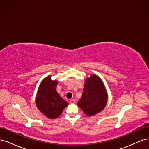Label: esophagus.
Wrapping results in <instances>:
<instances>
[{
    "label": "esophagus",
    "mask_w": 149,
    "mask_h": 149,
    "mask_svg": "<svg viewBox=\"0 0 149 149\" xmlns=\"http://www.w3.org/2000/svg\"><path fill=\"white\" fill-rule=\"evenodd\" d=\"M70 102L71 104H74V103L76 102V101H75V100H73V99H72V100H71L70 101Z\"/></svg>",
    "instance_id": "1"
}]
</instances>
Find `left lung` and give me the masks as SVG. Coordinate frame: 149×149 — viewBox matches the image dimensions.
<instances>
[{
  "label": "left lung",
  "mask_w": 149,
  "mask_h": 149,
  "mask_svg": "<svg viewBox=\"0 0 149 149\" xmlns=\"http://www.w3.org/2000/svg\"><path fill=\"white\" fill-rule=\"evenodd\" d=\"M107 100V93L102 79L93 74L85 80L82 97L78 106L86 115L91 117L104 109Z\"/></svg>",
  "instance_id": "obj_1"
}]
</instances>
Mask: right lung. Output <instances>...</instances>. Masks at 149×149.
<instances>
[{"mask_svg":"<svg viewBox=\"0 0 149 149\" xmlns=\"http://www.w3.org/2000/svg\"><path fill=\"white\" fill-rule=\"evenodd\" d=\"M56 80H52L51 76L45 78L40 84L36 95L35 103L38 110L48 119L59 117L68 105L56 91Z\"/></svg>","mask_w":149,"mask_h":149,"instance_id":"obj_1","label":"right lung"}]
</instances>
